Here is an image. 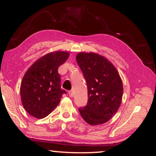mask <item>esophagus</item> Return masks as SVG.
Returning a JSON list of instances; mask_svg holds the SVG:
<instances>
[{"instance_id":"obj_1","label":"esophagus","mask_w":156,"mask_h":156,"mask_svg":"<svg viewBox=\"0 0 156 156\" xmlns=\"http://www.w3.org/2000/svg\"><path fill=\"white\" fill-rule=\"evenodd\" d=\"M68 94H69V96L70 97H73V91H68Z\"/></svg>"}]
</instances>
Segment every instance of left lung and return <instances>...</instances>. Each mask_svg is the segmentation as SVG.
<instances>
[{
    "label": "left lung",
    "instance_id": "obj_1",
    "mask_svg": "<svg viewBox=\"0 0 156 156\" xmlns=\"http://www.w3.org/2000/svg\"><path fill=\"white\" fill-rule=\"evenodd\" d=\"M87 84L88 102L79 109L87 123L99 125L107 122L120 107L123 85L119 73L103 56L94 52H80L76 56Z\"/></svg>",
    "mask_w": 156,
    "mask_h": 156
}]
</instances>
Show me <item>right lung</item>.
<instances>
[{"label": "right lung", "mask_w": 156, "mask_h": 156, "mask_svg": "<svg viewBox=\"0 0 156 156\" xmlns=\"http://www.w3.org/2000/svg\"><path fill=\"white\" fill-rule=\"evenodd\" d=\"M69 56V52L56 51L36 60L23 76L20 98L26 112L33 117L45 118L58 105L63 94L58 67Z\"/></svg>", "instance_id": "right-lung-1"}]
</instances>
